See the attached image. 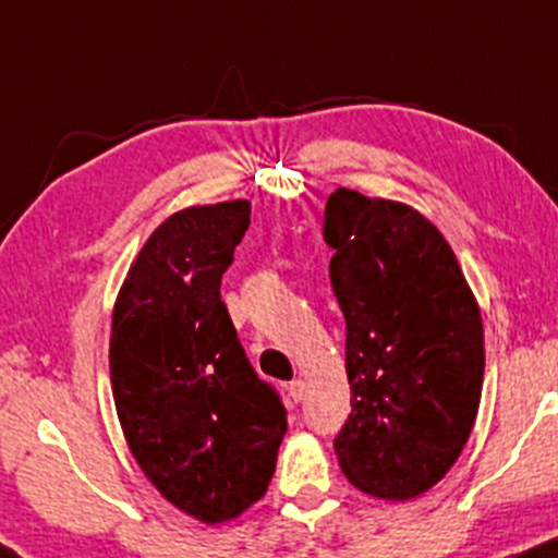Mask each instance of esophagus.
<instances>
[{
    "label": "esophagus",
    "instance_id": "obj_1",
    "mask_svg": "<svg viewBox=\"0 0 558 558\" xmlns=\"http://www.w3.org/2000/svg\"><path fill=\"white\" fill-rule=\"evenodd\" d=\"M287 396L295 400V403H300V400H303V396H305V381L303 379H292L290 385H287Z\"/></svg>",
    "mask_w": 558,
    "mask_h": 558
}]
</instances>
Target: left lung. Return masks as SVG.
<instances>
[{"label": "left lung", "mask_w": 558, "mask_h": 558, "mask_svg": "<svg viewBox=\"0 0 558 558\" xmlns=\"http://www.w3.org/2000/svg\"><path fill=\"white\" fill-rule=\"evenodd\" d=\"M329 279L345 313L350 411L335 440L353 487L411 500L464 450L485 379L477 298L440 229L411 205L335 190Z\"/></svg>", "instance_id": "obj_1"}]
</instances>
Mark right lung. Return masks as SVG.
Instances as JSON below:
<instances>
[{"label": "right lung", "mask_w": 558, "mask_h": 558, "mask_svg": "<svg viewBox=\"0 0 558 558\" xmlns=\"http://www.w3.org/2000/svg\"><path fill=\"white\" fill-rule=\"evenodd\" d=\"M250 227L247 199L190 205L147 236L112 305L110 381L144 477L203 524L266 496L284 405L245 359L221 277Z\"/></svg>", "instance_id": "1"}]
</instances>
